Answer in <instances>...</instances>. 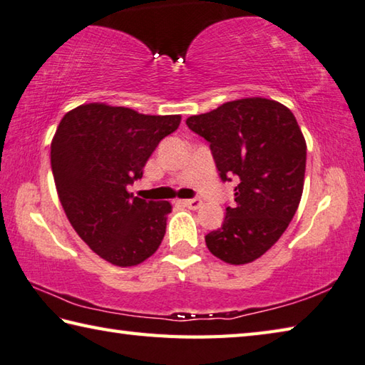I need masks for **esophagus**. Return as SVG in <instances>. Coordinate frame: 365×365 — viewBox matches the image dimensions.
Wrapping results in <instances>:
<instances>
[{"instance_id": "34e87169", "label": "esophagus", "mask_w": 365, "mask_h": 365, "mask_svg": "<svg viewBox=\"0 0 365 365\" xmlns=\"http://www.w3.org/2000/svg\"><path fill=\"white\" fill-rule=\"evenodd\" d=\"M182 203H184V206H187V208H190V210H197L202 206L200 198H187V200H182Z\"/></svg>"}]
</instances>
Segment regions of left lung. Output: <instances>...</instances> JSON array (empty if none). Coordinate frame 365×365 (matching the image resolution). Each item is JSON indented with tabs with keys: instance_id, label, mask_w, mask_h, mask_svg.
<instances>
[{
	"instance_id": "obj_1",
	"label": "left lung",
	"mask_w": 365,
	"mask_h": 365,
	"mask_svg": "<svg viewBox=\"0 0 365 365\" xmlns=\"http://www.w3.org/2000/svg\"><path fill=\"white\" fill-rule=\"evenodd\" d=\"M192 132L210 143L219 178L235 176V206L206 246L227 264L259 259L278 242L299 208L307 144L294 114L278 101L242 98L190 115Z\"/></svg>"
}]
</instances>
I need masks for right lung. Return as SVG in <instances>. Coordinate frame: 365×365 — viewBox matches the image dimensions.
I'll return each instance as SVG.
<instances>
[{"label": "right lung", "instance_id": "add662e5", "mask_svg": "<svg viewBox=\"0 0 365 365\" xmlns=\"http://www.w3.org/2000/svg\"><path fill=\"white\" fill-rule=\"evenodd\" d=\"M180 122L181 115L88 103L66 113L55 132L51 165L60 203L78 235L113 265H138L162 243L171 205L127 187Z\"/></svg>", "mask_w": 365, "mask_h": 365}]
</instances>
